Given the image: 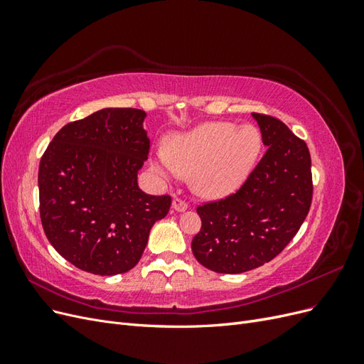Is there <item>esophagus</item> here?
<instances>
[{"label": "esophagus", "mask_w": 364, "mask_h": 364, "mask_svg": "<svg viewBox=\"0 0 364 364\" xmlns=\"http://www.w3.org/2000/svg\"><path fill=\"white\" fill-rule=\"evenodd\" d=\"M173 209H174V211H178V213H183V211H186V209H188V203H186L183 199H181V197H174V199H173Z\"/></svg>", "instance_id": "1"}]
</instances>
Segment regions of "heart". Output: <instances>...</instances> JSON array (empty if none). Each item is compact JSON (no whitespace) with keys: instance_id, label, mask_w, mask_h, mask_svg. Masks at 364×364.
I'll return each instance as SVG.
<instances>
[{"instance_id":"obj_1","label":"heart","mask_w":364,"mask_h":364,"mask_svg":"<svg viewBox=\"0 0 364 364\" xmlns=\"http://www.w3.org/2000/svg\"><path fill=\"white\" fill-rule=\"evenodd\" d=\"M262 151L257 126L209 121L174 135L167 151H158L151 168L164 182L193 176V190L205 199H223L249 179Z\"/></svg>"}]
</instances>
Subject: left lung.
Segmentation results:
<instances>
[{"label":"left lung","mask_w":364,"mask_h":364,"mask_svg":"<svg viewBox=\"0 0 364 364\" xmlns=\"http://www.w3.org/2000/svg\"><path fill=\"white\" fill-rule=\"evenodd\" d=\"M252 117L266 155L237 193L197 206L202 228L191 249L202 266L217 273H243L272 261L297 234L311 206V158L305 141L278 118Z\"/></svg>","instance_id":"obj_1"}]
</instances>
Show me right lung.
Returning a JSON list of instances; mask_svg holds the SVG:
<instances>
[{"label":"right lung","mask_w":364,"mask_h":364,"mask_svg":"<svg viewBox=\"0 0 364 364\" xmlns=\"http://www.w3.org/2000/svg\"><path fill=\"white\" fill-rule=\"evenodd\" d=\"M146 112L106 107L63 126L39 164V211L51 246L80 270L102 277L134 269L170 196L138 186L149 156Z\"/></svg>","instance_id":"add662e5"}]
</instances>
